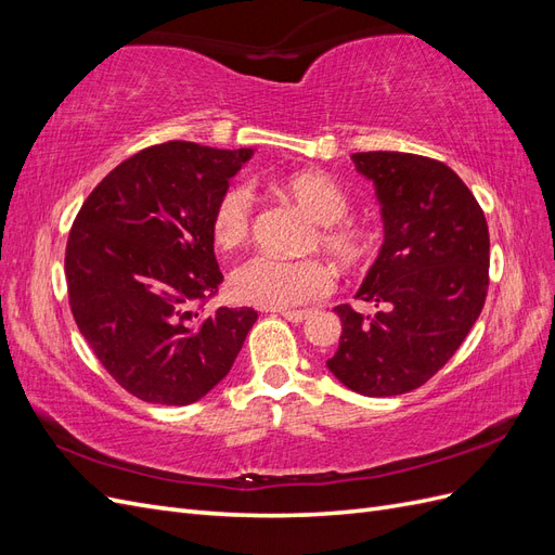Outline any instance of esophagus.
<instances>
[{
	"mask_svg": "<svg viewBox=\"0 0 555 555\" xmlns=\"http://www.w3.org/2000/svg\"><path fill=\"white\" fill-rule=\"evenodd\" d=\"M280 314H282L284 319H289L292 324H300V322H306V319L310 317V312H308V310H280Z\"/></svg>",
	"mask_w": 555,
	"mask_h": 555,
	"instance_id": "34e87169",
	"label": "esophagus"
}]
</instances>
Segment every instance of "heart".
<instances>
[{
  "label": "heart",
  "instance_id": "1",
  "mask_svg": "<svg viewBox=\"0 0 555 555\" xmlns=\"http://www.w3.org/2000/svg\"><path fill=\"white\" fill-rule=\"evenodd\" d=\"M282 192L304 208L319 227V247L347 271H354L373 257V236L365 229L345 222L351 210L347 192L322 171H300L282 182ZM249 188L233 184L212 212V238L222 249L238 247L251 227ZM231 294L247 306L292 310L312 304L333 289V273L322 261H289L257 255L238 263L231 273Z\"/></svg>",
  "mask_w": 555,
  "mask_h": 555
}]
</instances>
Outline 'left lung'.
I'll use <instances>...</instances> for the list:
<instances>
[{
  "label": "left lung",
  "instance_id": "8db88e82",
  "mask_svg": "<svg viewBox=\"0 0 555 555\" xmlns=\"http://www.w3.org/2000/svg\"><path fill=\"white\" fill-rule=\"evenodd\" d=\"M375 184L384 241L357 298L377 310L333 308L343 333L326 367L367 398L408 393L453 357L489 289V227L447 164L410 153H357Z\"/></svg>",
  "mask_w": 555,
  "mask_h": 555
}]
</instances>
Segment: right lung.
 <instances>
[{
  "instance_id": "add662e5",
  "label": "right lung",
  "mask_w": 555,
  "mask_h": 555,
  "mask_svg": "<svg viewBox=\"0 0 555 555\" xmlns=\"http://www.w3.org/2000/svg\"><path fill=\"white\" fill-rule=\"evenodd\" d=\"M251 150L145 147L96 184L66 243L76 324L111 377L145 402L190 405L220 384L257 312H206L222 282L212 212Z\"/></svg>"
}]
</instances>
